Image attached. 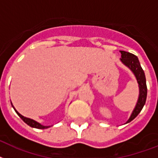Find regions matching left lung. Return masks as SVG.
<instances>
[{"instance_id":"left-lung-1","label":"left lung","mask_w":158,"mask_h":158,"mask_svg":"<svg viewBox=\"0 0 158 158\" xmlns=\"http://www.w3.org/2000/svg\"><path fill=\"white\" fill-rule=\"evenodd\" d=\"M120 52H121L122 54V57L120 58L121 61L125 64L126 66H128L131 70H132V72L136 77L137 82L139 83V100H138V102H137V105L134 111L131 115L130 118L127 122V123L132 121L143 109V106L145 104L146 98H147V85H146L145 75H144V72H143V69L140 66L138 57L131 52H125V51H120Z\"/></svg>"}]
</instances>
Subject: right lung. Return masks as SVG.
Wrapping results in <instances>:
<instances>
[{
	"label": "right lung",
	"mask_w": 158,
	"mask_h": 158,
	"mask_svg": "<svg viewBox=\"0 0 158 158\" xmlns=\"http://www.w3.org/2000/svg\"><path fill=\"white\" fill-rule=\"evenodd\" d=\"M13 107H14V106H13ZM15 111H16V113L18 114V115H19V116L20 117V118H21L23 120L24 123H26L27 124L28 126H30V127H31L38 128V129H45V128L48 127H45V126H42L41 124H40L39 123H37V122L34 121V120H32V119L28 118H26V117H23V115L20 114H19V113L18 112L17 110H15Z\"/></svg>",
	"instance_id": "right-lung-1"
}]
</instances>
